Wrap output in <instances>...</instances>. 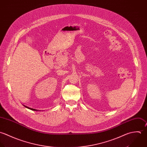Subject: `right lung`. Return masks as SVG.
I'll return each mask as SVG.
<instances>
[{
  "instance_id": "1",
  "label": "right lung",
  "mask_w": 147,
  "mask_h": 147,
  "mask_svg": "<svg viewBox=\"0 0 147 147\" xmlns=\"http://www.w3.org/2000/svg\"><path fill=\"white\" fill-rule=\"evenodd\" d=\"M25 106V105H24ZM26 108H28V109H31V110H32V111H38V110H36V109H33V108H29V107H26V106H25Z\"/></svg>"
}]
</instances>
